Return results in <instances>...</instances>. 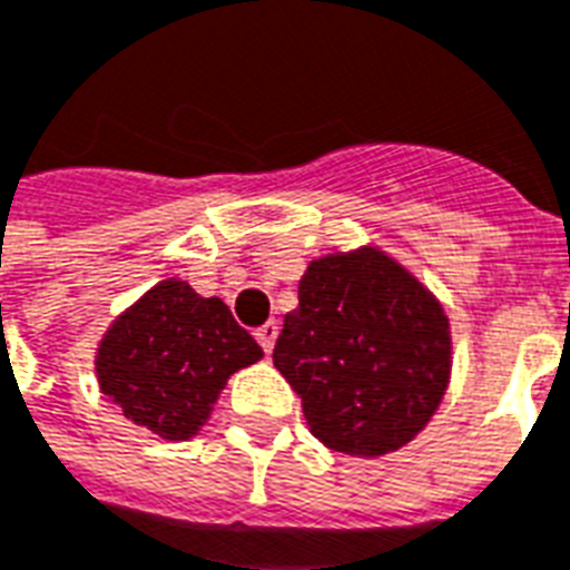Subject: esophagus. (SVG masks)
Listing matches in <instances>:
<instances>
[{"label": "esophagus", "instance_id": "obj_1", "mask_svg": "<svg viewBox=\"0 0 570 570\" xmlns=\"http://www.w3.org/2000/svg\"><path fill=\"white\" fill-rule=\"evenodd\" d=\"M277 332H281V325H277L275 320H268V323H263L259 328H256V341H259V346H263L266 353H272V350H275Z\"/></svg>", "mask_w": 570, "mask_h": 570}]
</instances>
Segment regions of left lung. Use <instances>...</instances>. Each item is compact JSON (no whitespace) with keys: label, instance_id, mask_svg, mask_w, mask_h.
Segmentation results:
<instances>
[{"label":"left lung","instance_id":"1","mask_svg":"<svg viewBox=\"0 0 570 570\" xmlns=\"http://www.w3.org/2000/svg\"><path fill=\"white\" fill-rule=\"evenodd\" d=\"M272 358L316 440L371 460L428 428L449 391L454 350L433 289L382 247L362 245L307 263Z\"/></svg>","mask_w":570,"mask_h":570}]
</instances>
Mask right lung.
<instances>
[{"instance_id":"add662e5","label":"right lung","mask_w":570,"mask_h":570,"mask_svg":"<svg viewBox=\"0 0 570 570\" xmlns=\"http://www.w3.org/2000/svg\"><path fill=\"white\" fill-rule=\"evenodd\" d=\"M263 358L217 295L167 277L128 304L95 346V380L121 415L164 442L206 428L233 373Z\"/></svg>"}]
</instances>
